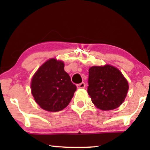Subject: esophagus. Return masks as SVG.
I'll return each mask as SVG.
<instances>
[{
  "mask_svg": "<svg viewBox=\"0 0 150 150\" xmlns=\"http://www.w3.org/2000/svg\"><path fill=\"white\" fill-rule=\"evenodd\" d=\"M85 82H82V83H80L78 84V85H77V88L79 89H82V88H85Z\"/></svg>",
  "mask_w": 150,
  "mask_h": 150,
  "instance_id": "esophagus-1",
  "label": "esophagus"
}]
</instances>
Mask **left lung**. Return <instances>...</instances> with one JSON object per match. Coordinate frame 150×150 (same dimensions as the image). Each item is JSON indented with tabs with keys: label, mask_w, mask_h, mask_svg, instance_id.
Wrapping results in <instances>:
<instances>
[{
	"label": "left lung",
	"mask_w": 150,
	"mask_h": 150,
	"mask_svg": "<svg viewBox=\"0 0 150 150\" xmlns=\"http://www.w3.org/2000/svg\"><path fill=\"white\" fill-rule=\"evenodd\" d=\"M88 85L87 92L92 103L103 111L120 106L129 88L128 81L121 72L110 65L89 68Z\"/></svg>",
	"instance_id": "left-lung-1"
}]
</instances>
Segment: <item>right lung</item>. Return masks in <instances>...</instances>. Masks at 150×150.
<instances>
[{
	"label": "right lung",
	"mask_w": 150,
	"mask_h": 150,
	"mask_svg": "<svg viewBox=\"0 0 150 150\" xmlns=\"http://www.w3.org/2000/svg\"><path fill=\"white\" fill-rule=\"evenodd\" d=\"M77 87L64 70V63L48 60L37 70L31 81L34 100L44 110L56 112L69 104Z\"/></svg>",
	"instance_id": "add662e5"
}]
</instances>
